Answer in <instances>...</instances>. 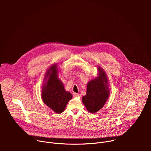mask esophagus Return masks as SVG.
<instances>
[{"label":"esophagus","mask_w":151,"mask_h":151,"mask_svg":"<svg viewBox=\"0 0 151 151\" xmlns=\"http://www.w3.org/2000/svg\"><path fill=\"white\" fill-rule=\"evenodd\" d=\"M73 96L74 97H77V96H79V94L76 93H73Z\"/></svg>","instance_id":"esophagus-1"}]
</instances>
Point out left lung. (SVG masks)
I'll use <instances>...</instances> for the list:
<instances>
[{
  "instance_id": "1",
  "label": "left lung",
  "mask_w": 151,
  "mask_h": 151,
  "mask_svg": "<svg viewBox=\"0 0 151 151\" xmlns=\"http://www.w3.org/2000/svg\"><path fill=\"white\" fill-rule=\"evenodd\" d=\"M97 69L99 76L88 82L87 94L82 99L86 109L93 114L102 108L110 94L106 73L100 67L98 66Z\"/></svg>"
}]
</instances>
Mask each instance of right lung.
I'll return each mask as SVG.
<instances>
[{
	"label": "right lung",
	"mask_w": 151,
	"mask_h": 151,
	"mask_svg": "<svg viewBox=\"0 0 151 151\" xmlns=\"http://www.w3.org/2000/svg\"><path fill=\"white\" fill-rule=\"evenodd\" d=\"M45 78L47 81L42 87V99L54 112L61 114L65 109L72 95L65 91L63 83L58 79L57 64H54L50 68Z\"/></svg>",
	"instance_id": "1"
}]
</instances>
